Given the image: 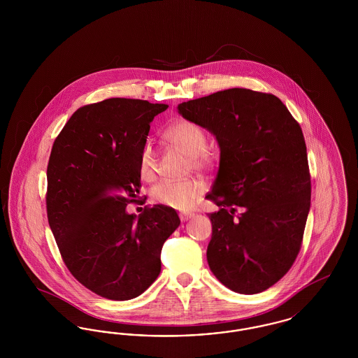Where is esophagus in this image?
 I'll return each instance as SVG.
<instances>
[{
    "label": "esophagus",
    "mask_w": 358,
    "mask_h": 358,
    "mask_svg": "<svg viewBox=\"0 0 358 358\" xmlns=\"http://www.w3.org/2000/svg\"><path fill=\"white\" fill-rule=\"evenodd\" d=\"M194 216V213H180V219L181 222H187L189 219H192Z\"/></svg>",
    "instance_id": "1"
}]
</instances>
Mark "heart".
<instances>
[{
    "mask_svg": "<svg viewBox=\"0 0 358 358\" xmlns=\"http://www.w3.org/2000/svg\"><path fill=\"white\" fill-rule=\"evenodd\" d=\"M164 138L173 148L192 155V164L196 169L206 168L212 157L206 148V133L201 126L192 120H180L164 131ZM158 171V153L153 145L146 142L139 154V173L152 181ZM204 192L203 182L197 180H162L152 187V199L157 204L176 209H187Z\"/></svg>",
    "mask_w": 358,
    "mask_h": 358,
    "instance_id": "b5f03b06",
    "label": "heart"
}]
</instances>
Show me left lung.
<instances>
[{"label":"left lung","mask_w":358,"mask_h":358,"mask_svg":"<svg viewBox=\"0 0 358 358\" xmlns=\"http://www.w3.org/2000/svg\"><path fill=\"white\" fill-rule=\"evenodd\" d=\"M209 130L220 166L205 199L212 238L206 259L224 286L257 294L280 280L301 251L311 199L305 136L273 94L229 88L178 104Z\"/></svg>","instance_id":"1"}]
</instances>
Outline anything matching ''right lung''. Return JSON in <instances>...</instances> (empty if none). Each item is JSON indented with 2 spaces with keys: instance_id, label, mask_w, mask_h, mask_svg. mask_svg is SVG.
<instances>
[{
  "instance_id": "right-lung-1",
  "label": "right lung",
  "mask_w": 358,
  "mask_h": 358,
  "mask_svg": "<svg viewBox=\"0 0 358 358\" xmlns=\"http://www.w3.org/2000/svg\"><path fill=\"white\" fill-rule=\"evenodd\" d=\"M168 104L111 98L85 104L56 136L47 168V215L69 273L111 301L141 295L161 271V250L180 219L171 206L142 215L139 154Z\"/></svg>"
}]
</instances>
